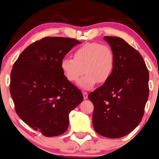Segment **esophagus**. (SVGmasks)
I'll list each match as a JSON object with an SVG mask.
<instances>
[{
    "instance_id": "1",
    "label": "esophagus",
    "mask_w": 159,
    "mask_h": 159,
    "mask_svg": "<svg viewBox=\"0 0 159 159\" xmlns=\"http://www.w3.org/2000/svg\"><path fill=\"white\" fill-rule=\"evenodd\" d=\"M82 93H83L84 98V99H87V97H88V94H87V92H84H84Z\"/></svg>"
}]
</instances>
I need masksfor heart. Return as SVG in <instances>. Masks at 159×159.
Segmentation results:
<instances>
[{
    "mask_svg": "<svg viewBox=\"0 0 159 159\" xmlns=\"http://www.w3.org/2000/svg\"><path fill=\"white\" fill-rule=\"evenodd\" d=\"M115 66V55L111 46L97 42L87 43L75 51L73 58L65 57L61 61V68L70 82H76L85 75L78 84L84 90H90L98 81L104 83L111 77Z\"/></svg>",
    "mask_w": 159,
    "mask_h": 159,
    "instance_id": "obj_1",
    "label": "heart"
}]
</instances>
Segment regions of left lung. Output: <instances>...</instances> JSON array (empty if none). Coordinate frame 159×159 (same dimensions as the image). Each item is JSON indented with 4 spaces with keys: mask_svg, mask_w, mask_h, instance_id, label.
I'll return each mask as SVG.
<instances>
[{
    "mask_svg": "<svg viewBox=\"0 0 159 159\" xmlns=\"http://www.w3.org/2000/svg\"><path fill=\"white\" fill-rule=\"evenodd\" d=\"M115 55L111 77L89 94L94 105L93 125L98 134L119 138L141 121L149 96V71L136 49L122 38L105 36Z\"/></svg>",
    "mask_w": 159,
    "mask_h": 159,
    "instance_id": "obj_1",
    "label": "left lung"
}]
</instances>
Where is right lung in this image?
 <instances>
[{"mask_svg": "<svg viewBox=\"0 0 159 159\" xmlns=\"http://www.w3.org/2000/svg\"><path fill=\"white\" fill-rule=\"evenodd\" d=\"M79 43L71 38H43L27 46L12 66L10 90L16 113L46 137L64 133L69 113L83 101L81 90L61 68L62 60Z\"/></svg>", "mask_w": 159, "mask_h": 159, "instance_id": "obj_1", "label": "right lung"}]
</instances>
